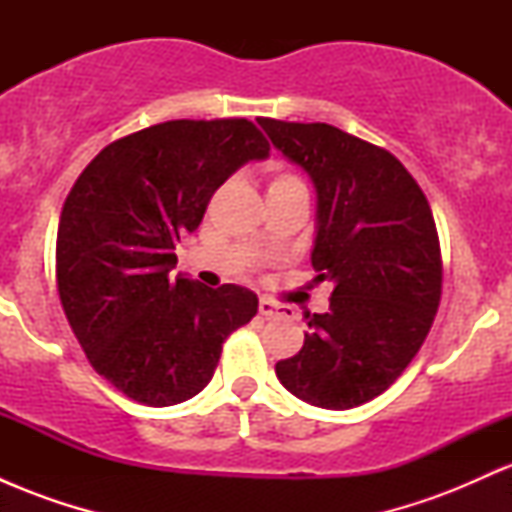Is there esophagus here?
<instances>
[{
  "instance_id": "esophagus-1",
  "label": "esophagus",
  "mask_w": 512,
  "mask_h": 512,
  "mask_svg": "<svg viewBox=\"0 0 512 512\" xmlns=\"http://www.w3.org/2000/svg\"><path fill=\"white\" fill-rule=\"evenodd\" d=\"M260 315L276 317V315H281V308L274 301H269V298H260Z\"/></svg>"
}]
</instances>
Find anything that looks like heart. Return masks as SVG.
I'll use <instances>...</instances> for the list:
<instances>
[{
	"label": "heart",
	"instance_id": "heart-1",
	"mask_svg": "<svg viewBox=\"0 0 512 512\" xmlns=\"http://www.w3.org/2000/svg\"><path fill=\"white\" fill-rule=\"evenodd\" d=\"M289 185H303V182L293 173H286V170H279V173H274L272 180H269V190H276V187H289Z\"/></svg>",
	"mask_w": 512,
	"mask_h": 512
}]
</instances>
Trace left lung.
Masks as SVG:
<instances>
[{
	"label": "left lung",
	"instance_id": "left-lung-1",
	"mask_svg": "<svg viewBox=\"0 0 512 512\" xmlns=\"http://www.w3.org/2000/svg\"><path fill=\"white\" fill-rule=\"evenodd\" d=\"M317 190V281L330 310L305 315L303 349L276 378L303 402L351 409L383 395L419 354L443 293V257L428 199L390 151L325 122L257 117Z\"/></svg>",
	"mask_w": 512,
	"mask_h": 512
}]
</instances>
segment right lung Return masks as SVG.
I'll return each instance as SVG.
<instances>
[{
  "label": "right lung",
  "mask_w": 512,
  "mask_h": 512,
  "mask_svg": "<svg viewBox=\"0 0 512 512\" xmlns=\"http://www.w3.org/2000/svg\"><path fill=\"white\" fill-rule=\"evenodd\" d=\"M269 154L245 117L168 120L115 139L84 168L57 228V291L88 363L146 407L195 397L223 342L257 313L243 286L173 279L175 243L211 195Z\"/></svg>",
  "instance_id": "obj_1"
}]
</instances>
